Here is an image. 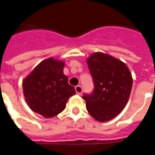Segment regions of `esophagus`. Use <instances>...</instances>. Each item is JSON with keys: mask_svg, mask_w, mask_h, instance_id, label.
Masks as SVG:
<instances>
[{"mask_svg": "<svg viewBox=\"0 0 155 155\" xmlns=\"http://www.w3.org/2000/svg\"><path fill=\"white\" fill-rule=\"evenodd\" d=\"M75 92H76V93L79 95H81L83 93V87L80 86V85H78V86H76V87H75Z\"/></svg>", "mask_w": 155, "mask_h": 155, "instance_id": "obj_1", "label": "esophagus"}]
</instances>
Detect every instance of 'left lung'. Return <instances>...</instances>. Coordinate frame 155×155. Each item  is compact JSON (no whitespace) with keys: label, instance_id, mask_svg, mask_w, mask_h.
<instances>
[{"label":"left lung","instance_id":"8db88e82","mask_svg":"<svg viewBox=\"0 0 155 155\" xmlns=\"http://www.w3.org/2000/svg\"><path fill=\"white\" fill-rule=\"evenodd\" d=\"M94 88L85 93L87 112L98 121L113 119L125 108L133 85L132 75L121 61L106 54L96 52L87 60Z\"/></svg>","mask_w":155,"mask_h":155}]
</instances>
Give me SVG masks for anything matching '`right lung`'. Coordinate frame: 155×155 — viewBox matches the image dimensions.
<instances>
[{"mask_svg":"<svg viewBox=\"0 0 155 155\" xmlns=\"http://www.w3.org/2000/svg\"><path fill=\"white\" fill-rule=\"evenodd\" d=\"M64 63L50 58L42 61L25 78L23 92L28 105L44 117H52L65 108L69 97L75 94L63 74Z\"/></svg>","mask_w":155,"mask_h":155,"instance_id":"right-lung-1","label":"right lung"}]
</instances>
